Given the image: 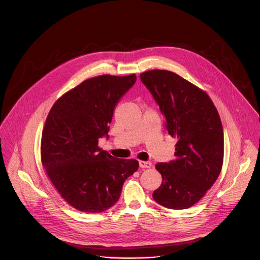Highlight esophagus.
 Masks as SVG:
<instances>
[{"instance_id": "esophagus-1", "label": "esophagus", "mask_w": 260, "mask_h": 260, "mask_svg": "<svg viewBox=\"0 0 260 260\" xmlns=\"http://www.w3.org/2000/svg\"><path fill=\"white\" fill-rule=\"evenodd\" d=\"M139 166L141 168H150L151 167V163L148 161H139Z\"/></svg>"}]
</instances>
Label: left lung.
Here are the masks:
<instances>
[{
	"label": "left lung",
	"instance_id": "obj_1",
	"mask_svg": "<svg viewBox=\"0 0 260 260\" xmlns=\"http://www.w3.org/2000/svg\"><path fill=\"white\" fill-rule=\"evenodd\" d=\"M177 137L176 159L158 163L161 186L152 198L169 209H187L198 203L218 178L223 161L221 121L210 97L191 82L166 70L140 74Z\"/></svg>",
	"mask_w": 260,
	"mask_h": 260
}]
</instances>
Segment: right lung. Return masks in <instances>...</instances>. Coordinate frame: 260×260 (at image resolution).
I'll use <instances>...</instances> for the list:
<instances>
[{"instance_id": "add662e5", "label": "right lung", "mask_w": 260, "mask_h": 260, "mask_svg": "<svg viewBox=\"0 0 260 260\" xmlns=\"http://www.w3.org/2000/svg\"><path fill=\"white\" fill-rule=\"evenodd\" d=\"M136 75L86 79L52 107L42 135L41 155L47 175L73 208L103 212L119 200L137 160L114 158L98 147L109 137L115 108L136 82Z\"/></svg>"}]
</instances>
